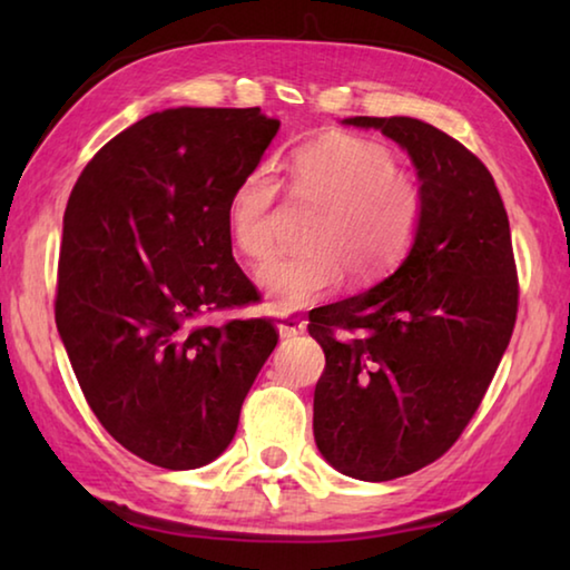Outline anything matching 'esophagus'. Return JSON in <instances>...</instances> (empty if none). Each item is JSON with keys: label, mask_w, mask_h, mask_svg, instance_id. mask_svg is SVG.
I'll return each mask as SVG.
<instances>
[{"label": "esophagus", "mask_w": 570, "mask_h": 570, "mask_svg": "<svg viewBox=\"0 0 570 570\" xmlns=\"http://www.w3.org/2000/svg\"><path fill=\"white\" fill-rule=\"evenodd\" d=\"M306 332V324L298 316H278V334L288 340V336H298Z\"/></svg>", "instance_id": "1"}]
</instances>
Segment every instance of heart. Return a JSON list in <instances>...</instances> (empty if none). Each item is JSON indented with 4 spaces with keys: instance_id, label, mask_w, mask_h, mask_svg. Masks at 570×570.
<instances>
[{
    "instance_id": "b5f03b06",
    "label": "heart",
    "mask_w": 570,
    "mask_h": 570,
    "mask_svg": "<svg viewBox=\"0 0 570 570\" xmlns=\"http://www.w3.org/2000/svg\"><path fill=\"white\" fill-rule=\"evenodd\" d=\"M292 196L314 204L304 248L258 274L268 306L294 312L340 286L380 282L410 254L422 218V190L397 168L392 150L362 135L332 132L292 156ZM278 180L268 168L248 170L228 198V234L240 256L264 264L276 248Z\"/></svg>"
}]
</instances>
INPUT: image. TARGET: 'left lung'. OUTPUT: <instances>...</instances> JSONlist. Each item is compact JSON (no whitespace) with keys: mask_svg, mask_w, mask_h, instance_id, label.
<instances>
[{"mask_svg":"<svg viewBox=\"0 0 570 570\" xmlns=\"http://www.w3.org/2000/svg\"><path fill=\"white\" fill-rule=\"evenodd\" d=\"M344 122L400 142L422 180L397 272L308 314L326 356L316 448L344 475L384 482L445 455L478 412L513 336L518 268L503 198L475 153L414 118Z\"/></svg>","mask_w":570,"mask_h":570,"instance_id":"1","label":"left lung"}]
</instances>
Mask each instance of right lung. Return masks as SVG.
<instances>
[{
  "mask_svg": "<svg viewBox=\"0 0 570 570\" xmlns=\"http://www.w3.org/2000/svg\"><path fill=\"white\" fill-rule=\"evenodd\" d=\"M262 108H170L115 135L65 208L55 322L95 417L166 470L208 465L278 342L272 320L200 324L262 294L228 198L278 130Z\"/></svg>",
  "mask_w": 570,
  "mask_h": 570,
  "instance_id": "add662e5",
  "label": "right lung"
}]
</instances>
